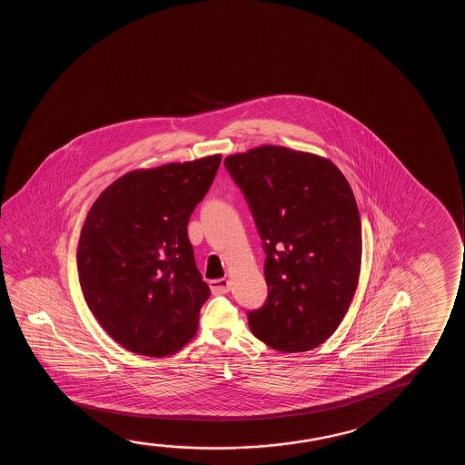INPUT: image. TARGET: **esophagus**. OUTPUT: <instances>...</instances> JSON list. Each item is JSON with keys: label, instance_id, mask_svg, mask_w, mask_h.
Segmentation results:
<instances>
[{"label": "esophagus", "instance_id": "esophagus-1", "mask_svg": "<svg viewBox=\"0 0 465 465\" xmlns=\"http://www.w3.org/2000/svg\"><path fill=\"white\" fill-rule=\"evenodd\" d=\"M211 292L214 295H223L229 293L230 281L229 280H214L210 282Z\"/></svg>", "mask_w": 465, "mask_h": 465}]
</instances>
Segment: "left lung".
Instances as JSON below:
<instances>
[{
    "label": "left lung",
    "instance_id": "obj_1",
    "mask_svg": "<svg viewBox=\"0 0 465 465\" xmlns=\"http://www.w3.org/2000/svg\"><path fill=\"white\" fill-rule=\"evenodd\" d=\"M248 202L265 259L268 297L251 331L282 352L324 343L348 312L362 259V225L343 173L314 153L261 146L223 162Z\"/></svg>",
    "mask_w": 465,
    "mask_h": 465
}]
</instances>
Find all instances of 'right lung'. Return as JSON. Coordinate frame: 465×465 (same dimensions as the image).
<instances>
[{"label": "right lung", "mask_w": 465, "mask_h": 465, "mask_svg": "<svg viewBox=\"0 0 465 465\" xmlns=\"http://www.w3.org/2000/svg\"><path fill=\"white\" fill-rule=\"evenodd\" d=\"M221 159L127 173L90 208L77 244L79 282L92 314L125 350L170 356L195 335L211 292L187 223Z\"/></svg>", "instance_id": "obj_1"}]
</instances>
